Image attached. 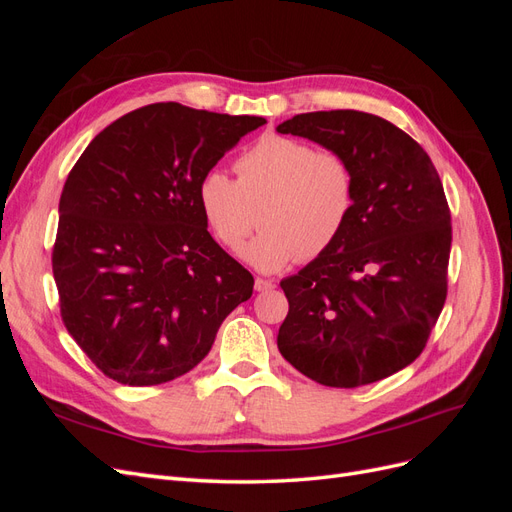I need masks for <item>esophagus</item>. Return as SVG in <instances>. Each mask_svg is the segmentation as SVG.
Segmentation results:
<instances>
[{
  "label": "esophagus",
  "instance_id": "1",
  "mask_svg": "<svg viewBox=\"0 0 512 512\" xmlns=\"http://www.w3.org/2000/svg\"><path fill=\"white\" fill-rule=\"evenodd\" d=\"M254 288H256L258 292H267V290H273L275 284H273L271 280H265V277H256V280H254Z\"/></svg>",
  "mask_w": 512,
  "mask_h": 512
}]
</instances>
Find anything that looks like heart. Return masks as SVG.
Listing matches in <instances>:
<instances>
[{
	"mask_svg": "<svg viewBox=\"0 0 512 512\" xmlns=\"http://www.w3.org/2000/svg\"><path fill=\"white\" fill-rule=\"evenodd\" d=\"M235 170L237 181L209 168L198 181V205L218 241L239 252L254 228L252 205L265 198L262 232L241 252L260 271L318 258L342 237L354 213V168L337 151L267 134L241 153Z\"/></svg>",
	"mask_w": 512,
	"mask_h": 512,
	"instance_id": "b5f03b06",
	"label": "heart"
}]
</instances>
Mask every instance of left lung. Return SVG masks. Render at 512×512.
<instances>
[{
	"instance_id": "obj_1",
	"label": "left lung",
	"mask_w": 512,
	"mask_h": 512,
	"mask_svg": "<svg viewBox=\"0 0 512 512\" xmlns=\"http://www.w3.org/2000/svg\"><path fill=\"white\" fill-rule=\"evenodd\" d=\"M277 132L342 153L356 177L342 237L280 282L290 309L277 348L335 389L393 376L423 352L446 301L453 232L438 170L412 136L361 111L294 115Z\"/></svg>"
}]
</instances>
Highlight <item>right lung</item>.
<instances>
[{
	"mask_svg": "<svg viewBox=\"0 0 512 512\" xmlns=\"http://www.w3.org/2000/svg\"><path fill=\"white\" fill-rule=\"evenodd\" d=\"M265 117L158 102L87 145L59 198L53 277L68 333L104 376L153 386L188 374L252 297L213 241L198 181Z\"/></svg>",
	"mask_w": 512,
	"mask_h": 512,
	"instance_id": "obj_1",
	"label": "right lung"
}]
</instances>
